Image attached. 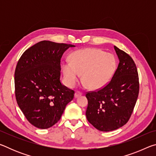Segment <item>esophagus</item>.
<instances>
[{
    "label": "esophagus",
    "mask_w": 156,
    "mask_h": 156,
    "mask_svg": "<svg viewBox=\"0 0 156 156\" xmlns=\"http://www.w3.org/2000/svg\"><path fill=\"white\" fill-rule=\"evenodd\" d=\"M82 95V93L80 91H76L75 94H74V97L75 98H78L79 96H80Z\"/></svg>",
    "instance_id": "1"
}]
</instances>
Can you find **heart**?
<instances>
[{
  "label": "heart",
  "mask_w": 156,
  "mask_h": 156,
  "mask_svg": "<svg viewBox=\"0 0 156 156\" xmlns=\"http://www.w3.org/2000/svg\"><path fill=\"white\" fill-rule=\"evenodd\" d=\"M116 69L115 56L101 49L87 48L72 52L69 62H63L61 69L67 85L72 87L82 75V81L92 90L103 87L109 83Z\"/></svg>",
  "instance_id": "obj_1"
}]
</instances>
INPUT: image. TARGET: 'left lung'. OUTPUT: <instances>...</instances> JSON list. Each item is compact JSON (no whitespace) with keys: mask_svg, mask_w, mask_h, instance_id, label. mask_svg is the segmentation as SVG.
<instances>
[{"mask_svg":"<svg viewBox=\"0 0 156 156\" xmlns=\"http://www.w3.org/2000/svg\"><path fill=\"white\" fill-rule=\"evenodd\" d=\"M119 64L104 87L86 94L87 120L98 130L111 131L128 122L139 94V78L132 58L114 46Z\"/></svg>","mask_w":156,"mask_h":156,"instance_id":"obj_1","label":"left lung"}]
</instances>
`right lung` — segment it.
I'll return each mask as SVG.
<instances>
[{
  "mask_svg": "<svg viewBox=\"0 0 156 156\" xmlns=\"http://www.w3.org/2000/svg\"><path fill=\"white\" fill-rule=\"evenodd\" d=\"M73 44L43 41L23 53L14 73L18 107L31 125L48 129L58 122L74 91L61 84L60 59Z\"/></svg>",
  "mask_w": 156,
  "mask_h": 156,
  "instance_id": "1",
  "label": "right lung"
}]
</instances>
